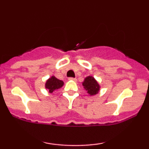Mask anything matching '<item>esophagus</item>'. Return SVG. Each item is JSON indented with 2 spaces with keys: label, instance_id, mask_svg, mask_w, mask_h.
<instances>
[{
  "label": "esophagus",
  "instance_id": "1",
  "mask_svg": "<svg viewBox=\"0 0 149 149\" xmlns=\"http://www.w3.org/2000/svg\"><path fill=\"white\" fill-rule=\"evenodd\" d=\"M69 80H71V81H74V82L76 81V78H69Z\"/></svg>",
  "mask_w": 149,
  "mask_h": 149
}]
</instances>
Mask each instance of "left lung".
I'll return each instance as SVG.
<instances>
[{
    "label": "left lung",
    "instance_id": "8db88e82",
    "mask_svg": "<svg viewBox=\"0 0 149 149\" xmlns=\"http://www.w3.org/2000/svg\"><path fill=\"white\" fill-rule=\"evenodd\" d=\"M83 88L87 93L90 96H94L99 93L100 90V85L93 76H89L85 78L84 81L82 83Z\"/></svg>",
    "mask_w": 149,
    "mask_h": 149
}]
</instances>
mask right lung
Segmentation results:
<instances>
[{"mask_svg": "<svg viewBox=\"0 0 149 149\" xmlns=\"http://www.w3.org/2000/svg\"><path fill=\"white\" fill-rule=\"evenodd\" d=\"M64 83L62 80L58 79L54 76H52L46 80L45 83V88L49 92V93L52 94L55 90H57L58 89H60L64 85Z\"/></svg>", "mask_w": 149, "mask_h": 149, "instance_id": "1", "label": "right lung"}]
</instances>
